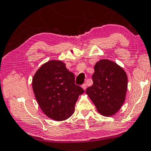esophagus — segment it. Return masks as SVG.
<instances>
[{"instance_id": "1", "label": "esophagus", "mask_w": 151, "mask_h": 151, "mask_svg": "<svg viewBox=\"0 0 151 151\" xmlns=\"http://www.w3.org/2000/svg\"><path fill=\"white\" fill-rule=\"evenodd\" d=\"M82 88L84 89V90L85 91L86 89V88H87V84H86V83H85V84H82Z\"/></svg>"}]
</instances>
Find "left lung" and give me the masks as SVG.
<instances>
[{
    "mask_svg": "<svg viewBox=\"0 0 151 151\" xmlns=\"http://www.w3.org/2000/svg\"><path fill=\"white\" fill-rule=\"evenodd\" d=\"M94 69L93 84L86 93L100 114L114 115L125 100L127 76L121 67L108 59L98 61Z\"/></svg>",
    "mask_w": 151,
    "mask_h": 151,
    "instance_id": "1",
    "label": "left lung"
}]
</instances>
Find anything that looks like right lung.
Returning <instances> with one entry per match:
<instances>
[{"mask_svg":"<svg viewBox=\"0 0 151 151\" xmlns=\"http://www.w3.org/2000/svg\"><path fill=\"white\" fill-rule=\"evenodd\" d=\"M32 90L41 110L54 121H65L73 114L84 90L75 84V76L60 60H52L39 68L32 81Z\"/></svg>","mask_w":151,"mask_h":151,"instance_id":"obj_1","label":"right lung"}]
</instances>
